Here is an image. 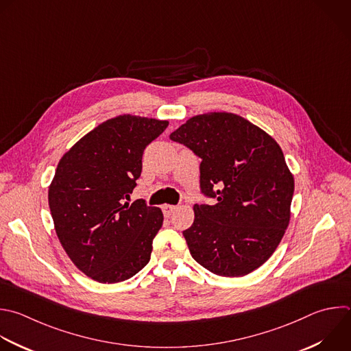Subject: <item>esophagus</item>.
Masks as SVG:
<instances>
[{
    "label": "esophagus",
    "mask_w": 351,
    "mask_h": 351,
    "mask_svg": "<svg viewBox=\"0 0 351 351\" xmlns=\"http://www.w3.org/2000/svg\"><path fill=\"white\" fill-rule=\"evenodd\" d=\"M175 209H176L175 205H169V204H164L162 205V212H164L165 216H169Z\"/></svg>",
    "instance_id": "obj_1"
}]
</instances>
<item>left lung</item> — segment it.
I'll use <instances>...</instances> for the list:
<instances>
[{
    "mask_svg": "<svg viewBox=\"0 0 351 351\" xmlns=\"http://www.w3.org/2000/svg\"><path fill=\"white\" fill-rule=\"evenodd\" d=\"M202 161L199 184L213 205H198L183 231L195 262L213 274L243 277L277 250L295 190L280 145L241 115L216 111L189 119L169 136Z\"/></svg>",
    "mask_w": 351,
    "mask_h": 351,
    "instance_id": "obj_1",
    "label": "left lung"
}]
</instances>
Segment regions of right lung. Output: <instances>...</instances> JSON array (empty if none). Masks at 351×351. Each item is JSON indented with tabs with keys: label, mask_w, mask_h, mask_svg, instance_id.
Returning <instances> with one entry per match:
<instances>
[{
	"label": "right lung",
	"mask_w": 351,
	"mask_h": 351,
	"mask_svg": "<svg viewBox=\"0 0 351 351\" xmlns=\"http://www.w3.org/2000/svg\"><path fill=\"white\" fill-rule=\"evenodd\" d=\"M167 120L123 114L82 136L60 158L48 189L58 239L75 267L101 284L121 282L150 261L164 215L130 204L142 156Z\"/></svg>",
	"instance_id": "right-lung-1"
}]
</instances>
